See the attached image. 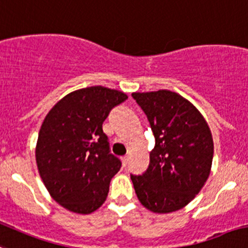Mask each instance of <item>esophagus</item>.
I'll return each instance as SVG.
<instances>
[{"mask_svg":"<svg viewBox=\"0 0 248 248\" xmlns=\"http://www.w3.org/2000/svg\"><path fill=\"white\" fill-rule=\"evenodd\" d=\"M128 156H124V157H121V161H122V165H124V167H126L127 165H128Z\"/></svg>","mask_w":248,"mask_h":248,"instance_id":"1","label":"esophagus"}]
</instances>
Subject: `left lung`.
<instances>
[{
	"label": "left lung",
	"instance_id": "left-lung-1",
	"mask_svg": "<svg viewBox=\"0 0 248 248\" xmlns=\"http://www.w3.org/2000/svg\"><path fill=\"white\" fill-rule=\"evenodd\" d=\"M150 122L155 148L141 175L131 174L139 202L154 213H170L188 205L211 173L213 138L200 111L167 90L132 93Z\"/></svg>",
	"mask_w": 248,
	"mask_h": 248
}]
</instances>
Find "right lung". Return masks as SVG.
<instances>
[{
    "mask_svg": "<svg viewBox=\"0 0 248 248\" xmlns=\"http://www.w3.org/2000/svg\"><path fill=\"white\" fill-rule=\"evenodd\" d=\"M127 94L103 86L74 91L48 111L36 144L38 173L53 200L90 215L107 200L121 161L110 153L103 122Z\"/></svg>",
    "mask_w": 248,
    "mask_h": 248,
    "instance_id": "right-lung-1",
    "label": "right lung"
}]
</instances>
